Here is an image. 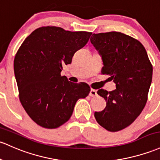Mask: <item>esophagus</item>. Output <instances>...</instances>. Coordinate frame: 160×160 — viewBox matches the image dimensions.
<instances>
[{"mask_svg": "<svg viewBox=\"0 0 160 160\" xmlns=\"http://www.w3.org/2000/svg\"><path fill=\"white\" fill-rule=\"evenodd\" d=\"M89 96H92V97H94V96H97V91L96 89H91L90 92H89Z\"/></svg>", "mask_w": 160, "mask_h": 160, "instance_id": "34e87169", "label": "esophagus"}]
</instances>
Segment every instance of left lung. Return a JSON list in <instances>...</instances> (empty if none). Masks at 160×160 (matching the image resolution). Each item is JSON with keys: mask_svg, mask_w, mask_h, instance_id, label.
<instances>
[{"mask_svg": "<svg viewBox=\"0 0 160 160\" xmlns=\"http://www.w3.org/2000/svg\"><path fill=\"white\" fill-rule=\"evenodd\" d=\"M91 43L102 59V74L110 75L116 89H100L106 106L94 116L107 131L115 132L132 124L143 111L152 82V66L143 45L119 32L92 34Z\"/></svg>", "mask_w": 160, "mask_h": 160, "instance_id": "obj_1", "label": "left lung"}]
</instances>
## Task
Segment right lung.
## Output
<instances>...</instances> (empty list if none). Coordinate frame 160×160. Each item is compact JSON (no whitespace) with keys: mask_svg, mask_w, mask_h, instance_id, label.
<instances>
[{"mask_svg":"<svg viewBox=\"0 0 160 160\" xmlns=\"http://www.w3.org/2000/svg\"><path fill=\"white\" fill-rule=\"evenodd\" d=\"M91 35L42 26L33 31L17 51L13 66L19 97L38 125L48 129L60 127L70 119L77 100L89 95V85L71 83L61 72Z\"/></svg>","mask_w":160,"mask_h":160,"instance_id":"obj_1","label":"right lung"}]
</instances>
